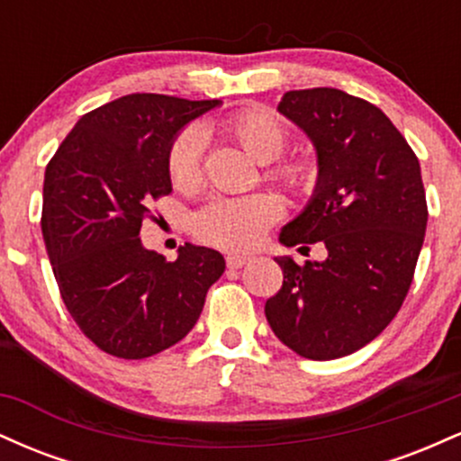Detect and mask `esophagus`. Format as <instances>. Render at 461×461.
<instances>
[{
    "mask_svg": "<svg viewBox=\"0 0 461 461\" xmlns=\"http://www.w3.org/2000/svg\"><path fill=\"white\" fill-rule=\"evenodd\" d=\"M249 260H251L249 256H238V253H231V256H227V267H230V268H242Z\"/></svg>",
    "mask_w": 461,
    "mask_h": 461,
    "instance_id": "esophagus-1",
    "label": "esophagus"
}]
</instances>
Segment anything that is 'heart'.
<instances>
[{
  "instance_id": "obj_1",
  "label": "heart",
  "mask_w": 461,
  "mask_h": 461,
  "mask_svg": "<svg viewBox=\"0 0 461 461\" xmlns=\"http://www.w3.org/2000/svg\"><path fill=\"white\" fill-rule=\"evenodd\" d=\"M223 130L260 164L277 160L288 145L285 125L271 110L264 108L238 110L223 121ZM203 142L205 136L201 128L188 125L168 145L167 173L177 188H190L197 184ZM271 177L293 188H310L316 176L310 164L294 162L273 168ZM279 216L282 201L271 193L216 197L193 216V231L208 245L242 251L256 247Z\"/></svg>"
}]
</instances>
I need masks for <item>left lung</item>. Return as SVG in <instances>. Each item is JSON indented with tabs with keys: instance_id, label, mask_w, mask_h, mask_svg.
Listing matches in <instances>:
<instances>
[{
	"instance_id": "obj_1",
	"label": "left lung",
	"mask_w": 461,
	"mask_h": 461,
	"mask_svg": "<svg viewBox=\"0 0 461 461\" xmlns=\"http://www.w3.org/2000/svg\"><path fill=\"white\" fill-rule=\"evenodd\" d=\"M277 113L308 136L319 167L279 242H322L327 258H275L284 284L264 314L285 347L325 362L366 347L403 305L427 230L420 164L377 105L338 88L288 91Z\"/></svg>"
}]
</instances>
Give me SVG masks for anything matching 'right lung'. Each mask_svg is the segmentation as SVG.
<instances>
[{
	"instance_id": "obj_1",
	"label": "right lung",
	"mask_w": 461,
	"mask_h": 461,
	"mask_svg": "<svg viewBox=\"0 0 461 461\" xmlns=\"http://www.w3.org/2000/svg\"><path fill=\"white\" fill-rule=\"evenodd\" d=\"M221 104L125 95L84 114L47 164V256L68 314L110 356L142 359L182 340L225 271L214 249L186 242L167 262L139 238L151 201L173 190L171 140Z\"/></svg>"
}]
</instances>
